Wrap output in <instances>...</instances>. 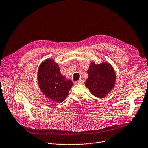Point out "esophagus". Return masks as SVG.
Here are the masks:
<instances>
[{
  "label": "esophagus",
  "instance_id": "34e87169",
  "mask_svg": "<svg viewBox=\"0 0 148 148\" xmlns=\"http://www.w3.org/2000/svg\"><path fill=\"white\" fill-rule=\"evenodd\" d=\"M83 82H84V81L82 79H80L79 80L75 82V84H83Z\"/></svg>",
  "mask_w": 148,
  "mask_h": 148
}]
</instances>
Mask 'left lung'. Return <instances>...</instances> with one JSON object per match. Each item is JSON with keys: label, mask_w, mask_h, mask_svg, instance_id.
I'll use <instances>...</instances> for the list:
<instances>
[{"label": "left lung", "mask_w": 148, "mask_h": 148, "mask_svg": "<svg viewBox=\"0 0 148 148\" xmlns=\"http://www.w3.org/2000/svg\"><path fill=\"white\" fill-rule=\"evenodd\" d=\"M87 73L89 77L85 86L95 97L103 98L114 88L116 77L113 67L109 63L96 64L92 62Z\"/></svg>", "instance_id": "8db88e82"}]
</instances>
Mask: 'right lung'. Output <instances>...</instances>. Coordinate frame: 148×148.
Masks as SVG:
<instances>
[{"instance_id": "obj_1", "label": "right lung", "mask_w": 148, "mask_h": 148, "mask_svg": "<svg viewBox=\"0 0 148 148\" xmlns=\"http://www.w3.org/2000/svg\"><path fill=\"white\" fill-rule=\"evenodd\" d=\"M37 76L41 92L46 97L58 103L66 99L73 85L71 80L66 79L61 74L59 66L51 59L40 64Z\"/></svg>"}]
</instances>
